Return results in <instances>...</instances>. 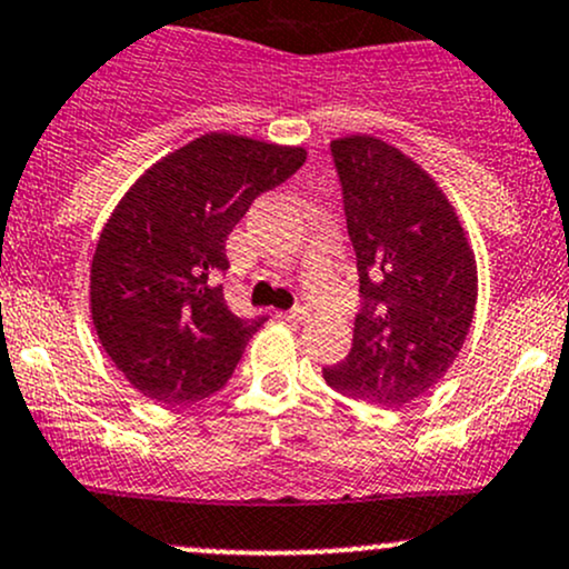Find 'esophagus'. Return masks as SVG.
Listing matches in <instances>:
<instances>
[{"mask_svg":"<svg viewBox=\"0 0 569 569\" xmlns=\"http://www.w3.org/2000/svg\"><path fill=\"white\" fill-rule=\"evenodd\" d=\"M286 319H289L291 325H300V321L308 319V308H305V305H295L291 310H286Z\"/></svg>","mask_w":569,"mask_h":569,"instance_id":"34e87169","label":"esophagus"}]
</instances>
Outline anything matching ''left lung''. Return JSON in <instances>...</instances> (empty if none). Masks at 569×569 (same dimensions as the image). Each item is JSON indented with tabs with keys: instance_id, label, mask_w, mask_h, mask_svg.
I'll return each instance as SVG.
<instances>
[{
	"instance_id": "left-lung-1",
	"label": "left lung",
	"mask_w": 569,
	"mask_h": 569,
	"mask_svg": "<svg viewBox=\"0 0 569 569\" xmlns=\"http://www.w3.org/2000/svg\"><path fill=\"white\" fill-rule=\"evenodd\" d=\"M360 274L346 360L327 385L403 406L456 362L477 302V267L456 209L420 166L373 136L330 143Z\"/></svg>"
}]
</instances>
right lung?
Here are the masks:
<instances>
[{"mask_svg":"<svg viewBox=\"0 0 569 569\" xmlns=\"http://www.w3.org/2000/svg\"><path fill=\"white\" fill-rule=\"evenodd\" d=\"M305 163L302 147L207 133L124 193L92 259V321L124 379L160 403L223 390L267 316L231 313L226 239L256 196Z\"/></svg>","mask_w":569,"mask_h":569,"instance_id":"obj_1","label":"right lung"}]
</instances>
